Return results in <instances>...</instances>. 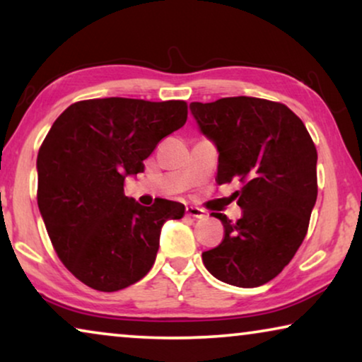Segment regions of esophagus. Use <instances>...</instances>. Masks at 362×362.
Returning a JSON list of instances; mask_svg holds the SVG:
<instances>
[{
  "label": "esophagus",
  "mask_w": 362,
  "mask_h": 362,
  "mask_svg": "<svg viewBox=\"0 0 362 362\" xmlns=\"http://www.w3.org/2000/svg\"><path fill=\"white\" fill-rule=\"evenodd\" d=\"M186 216L187 217H196V219H202V217H206V212L199 209V207H196V206H187L186 207Z\"/></svg>",
  "instance_id": "esophagus-1"
}]
</instances>
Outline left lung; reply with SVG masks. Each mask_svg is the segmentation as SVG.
I'll return each mask as SVG.
<instances>
[{
  "label": "left lung",
  "mask_w": 362,
  "mask_h": 362,
  "mask_svg": "<svg viewBox=\"0 0 362 362\" xmlns=\"http://www.w3.org/2000/svg\"><path fill=\"white\" fill-rule=\"evenodd\" d=\"M202 135L219 151V185L239 180L242 217L224 226V239L202 252L206 269L224 284L254 288L275 279L298 250L318 196L316 153L303 122L279 102L227 97L192 102Z\"/></svg>",
  "instance_id": "8db88e82"
}]
</instances>
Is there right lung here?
<instances>
[{
	"mask_svg": "<svg viewBox=\"0 0 362 362\" xmlns=\"http://www.w3.org/2000/svg\"><path fill=\"white\" fill-rule=\"evenodd\" d=\"M186 118L182 100L110 97L72 103L54 122L37 153V206L59 259L82 284L118 291L155 264L163 224L181 219L185 206H141L123 182Z\"/></svg>",
	"mask_w": 362,
	"mask_h": 362,
	"instance_id": "right-lung-1",
	"label": "right lung"
}]
</instances>
